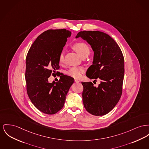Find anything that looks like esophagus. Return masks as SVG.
Returning a JSON list of instances; mask_svg holds the SVG:
<instances>
[{
    "label": "esophagus",
    "mask_w": 149,
    "mask_h": 149,
    "mask_svg": "<svg viewBox=\"0 0 149 149\" xmlns=\"http://www.w3.org/2000/svg\"><path fill=\"white\" fill-rule=\"evenodd\" d=\"M74 81H75V83H79V80H78V79H75Z\"/></svg>",
    "instance_id": "obj_1"
}]
</instances>
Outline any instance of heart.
Listing matches in <instances>:
<instances>
[{
	"instance_id": "obj_1",
	"label": "heart",
	"mask_w": 149,
	"mask_h": 149,
	"mask_svg": "<svg viewBox=\"0 0 149 149\" xmlns=\"http://www.w3.org/2000/svg\"><path fill=\"white\" fill-rule=\"evenodd\" d=\"M72 48L79 54L81 57L88 56L90 53V48L87 44L84 42H78L73 44ZM59 63L62 64L64 62V54L61 53L59 56ZM84 71V69L82 66H74L71 68L68 71V75L74 78H79Z\"/></svg>"
}]
</instances>
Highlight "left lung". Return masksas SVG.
Segmentation results:
<instances>
[{
	"mask_svg": "<svg viewBox=\"0 0 149 149\" xmlns=\"http://www.w3.org/2000/svg\"><path fill=\"white\" fill-rule=\"evenodd\" d=\"M86 40L94 51L93 64L88 69L89 79H100L96 87L92 82H82L83 105L89 113L101 116L109 113L122 94L124 59L122 52L114 39L99 31H80L76 38Z\"/></svg>",
	"mask_w": 149,
	"mask_h": 149,
	"instance_id": "obj_1",
	"label": "left lung"
}]
</instances>
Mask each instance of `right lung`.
Masks as SVG:
<instances>
[{"mask_svg":"<svg viewBox=\"0 0 149 149\" xmlns=\"http://www.w3.org/2000/svg\"><path fill=\"white\" fill-rule=\"evenodd\" d=\"M71 34L65 29L48 30L38 36L27 54V93L35 107L44 114L52 115L61 109L74 81L62 74L57 82L48 83L51 75L58 73L59 56Z\"/></svg>","mask_w":149,"mask_h":149,"instance_id":"1","label":"right lung"}]
</instances>
